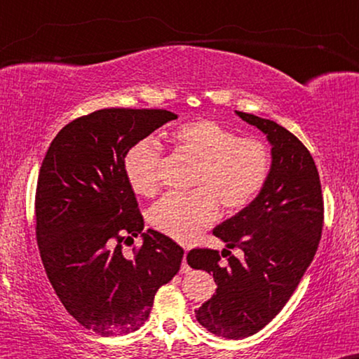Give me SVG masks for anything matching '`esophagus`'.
<instances>
[{
	"mask_svg": "<svg viewBox=\"0 0 359 359\" xmlns=\"http://www.w3.org/2000/svg\"><path fill=\"white\" fill-rule=\"evenodd\" d=\"M191 269H189V265L187 262V252H184V257H183V264H181V272L183 273H188Z\"/></svg>",
	"mask_w": 359,
	"mask_h": 359,
	"instance_id": "1",
	"label": "esophagus"
}]
</instances>
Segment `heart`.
Listing matches in <instances>:
<instances>
[{
  "label": "heart",
  "instance_id": "obj_1",
  "mask_svg": "<svg viewBox=\"0 0 359 359\" xmlns=\"http://www.w3.org/2000/svg\"><path fill=\"white\" fill-rule=\"evenodd\" d=\"M180 153L198 161L195 191L168 195L147 212L151 226L178 242H191L225 213L245 208L267 183L272 168L269 146L257 137H240L220 122H184L171 133ZM161 149L153 139H142L128 149L122 161L129 187L142 196H154L161 187Z\"/></svg>",
  "mask_w": 359,
  "mask_h": 359
}]
</instances>
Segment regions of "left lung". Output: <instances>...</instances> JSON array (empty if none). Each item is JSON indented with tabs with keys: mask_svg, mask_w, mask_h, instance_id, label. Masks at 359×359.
Listing matches in <instances>:
<instances>
[{
	"mask_svg": "<svg viewBox=\"0 0 359 359\" xmlns=\"http://www.w3.org/2000/svg\"><path fill=\"white\" fill-rule=\"evenodd\" d=\"M267 134L272 168L259 196L213 230L243 259L193 248L188 265L213 273L217 292L195 311L201 326L226 339L259 332L280 313L313 262L324 225V200L316 163L299 139L271 119L238 112Z\"/></svg>",
	"mask_w": 359,
	"mask_h": 359,
	"instance_id": "left-lung-1",
	"label": "left lung"
}]
</instances>
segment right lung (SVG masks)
<instances>
[{
    "instance_id": "right-lung-1",
    "label": "right lung",
    "mask_w": 359,
    "mask_h": 359,
    "mask_svg": "<svg viewBox=\"0 0 359 359\" xmlns=\"http://www.w3.org/2000/svg\"><path fill=\"white\" fill-rule=\"evenodd\" d=\"M164 109H100L69 122L46 151L35 193L36 242L46 277L65 309L100 336L147 321L154 296L176 276L183 248L144 229L122 161L168 121Z\"/></svg>"
}]
</instances>
